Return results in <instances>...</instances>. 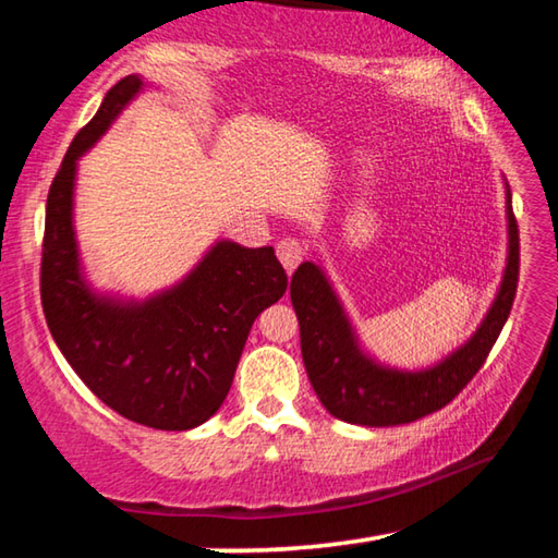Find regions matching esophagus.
Masks as SVG:
<instances>
[{
  "instance_id": "obj_1",
  "label": "esophagus",
  "mask_w": 558,
  "mask_h": 558,
  "mask_svg": "<svg viewBox=\"0 0 558 558\" xmlns=\"http://www.w3.org/2000/svg\"><path fill=\"white\" fill-rule=\"evenodd\" d=\"M302 256H305V251H302V243L298 239H282L278 241V258L282 263V268L288 272L295 270L300 266Z\"/></svg>"
}]
</instances>
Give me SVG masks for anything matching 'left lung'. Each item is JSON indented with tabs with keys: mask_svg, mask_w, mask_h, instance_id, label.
Returning a JSON list of instances; mask_svg holds the SVG:
<instances>
[{
	"mask_svg": "<svg viewBox=\"0 0 558 558\" xmlns=\"http://www.w3.org/2000/svg\"><path fill=\"white\" fill-rule=\"evenodd\" d=\"M507 233L505 276L483 325L456 352L421 372L391 369L364 354L325 270L313 260L302 263L290 282V300L300 323L302 362L317 399L335 418L369 428L401 426L440 411L465 389L502 332L517 295L519 229L509 186Z\"/></svg>",
	"mask_w": 558,
	"mask_h": 558,
	"instance_id": "1",
	"label": "left lung"
}]
</instances>
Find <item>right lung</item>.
<instances>
[{"instance_id":"1","label":"right lung","mask_w":558,"mask_h":558,"mask_svg":"<svg viewBox=\"0 0 558 558\" xmlns=\"http://www.w3.org/2000/svg\"><path fill=\"white\" fill-rule=\"evenodd\" d=\"M143 86L125 75L106 93L53 177L41 305L65 362L102 403L140 426L189 430L219 411L253 323L286 295L288 276L270 245L219 241L182 282L143 302L88 286L73 231L75 167Z\"/></svg>"}]
</instances>
